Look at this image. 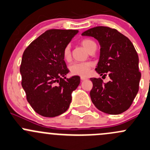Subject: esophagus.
Instances as JSON below:
<instances>
[{"label":"esophagus","instance_id":"obj_1","mask_svg":"<svg viewBox=\"0 0 150 150\" xmlns=\"http://www.w3.org/2000/svg\"><path fill=\"white\" fill-rule=\"evenodd\" d=\"M80 79H81V81H84V80L87 79V78H86V77H84V76H81L80 77Z\"/></svg>","mask_w":150,"mask_h":150}]
</instances>
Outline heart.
Segmentation results:
<instances>
[{
  "instance_id": "1",
  "label": "heart",
  "mask_w": 150,
  "mask_h": 150,
  "mask_svg": "<svg viewBox=\"0 0 150 150\" xmlns=\"http://www.w3.org/2000/svg\"><path fill=\"white\" fill-rule=\"evenodd\" d=\"M83 47L87 50L90 51L92 47L96 45V43L91 39L85 38L81 41ZM63 58L66 60H69L71 58V50L69 45L66 46L63 50ZM93 64L90 62H84V63H75L70 66V72L73 75L81 76H86L88 75L90 69L93 67Z\"/></svg>"
}]
</instances>
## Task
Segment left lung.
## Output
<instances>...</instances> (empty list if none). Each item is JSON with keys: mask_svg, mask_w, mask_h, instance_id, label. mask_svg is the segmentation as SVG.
I'll use <instances>...</instances> for the list:
<instances>
[{"mask_svg": "<svg viewBox=\"0 0 150 150\" xmlns=\"http://www.w3.org/2000/svg\"><path fill=\"white\" fill-rule=\"evenodd\" d=\"M94 37L100 45V58L96 71L102 78H90L92 102L98 109L109 115H119L130 108L139 91L141 72L139 57L131 41L117 30L97 26L81 33Z\"/></svg>", "mask_w": 150, "mask_h": 150, "instance_id": "obj_1", "label": "left lung"}]
</instances>
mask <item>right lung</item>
I'll return each mask as SVG.
<instances>
[{"label":"right lung","mask_w":150,"mask_h":150,"mask_svg":"<svg viewBox=\"0 0 150 150\" xmlns=\"http://www.w3.org/2000/svg\"><path fill=\"white\" fill-rule=\"evenodd\" d=\"M77 30L51 29L33 41L23 52L20 65L22 86L28 103L36 113L54 117L64 113L80 77H65L69 70L63 50Z\"/></svg>","instance_id":"right-lung-1"}]
</instances>
